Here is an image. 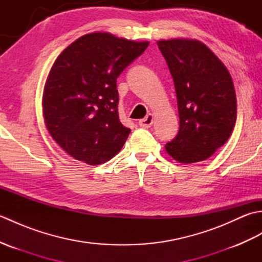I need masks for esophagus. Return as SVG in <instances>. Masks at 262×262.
<instances>
[{"mask_svg": "<svg viewBox=\"0 0 262 262\" xmlns=\"http://www.w3.org/2000/svg\"><path fill=\"white\" fill-rule=\"evenodd\" d=\"M153 124V115L152 114H148L145 118L141 119L140 120V126L143 128H148L151 127Z\"/></svg>", "mask_w": 262, "mask_h": 262, "instance_id": "34e87169", "label": "esophagus"}]
</instances>
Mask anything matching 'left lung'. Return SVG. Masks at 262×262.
<instances>
[{
    "instance_id": "obj_1",
    "label": "left lung",
    "mask_w": 262,
    "mask_h": 262,
    "mask_svg": "<svg viewBox=\"0 0 262 262\" xmlns=\"http://www.w3.org/2000/svg\"><path fill=\"white\" fill-rule=\"evenodd\" d=\"M173 77L180 127L165 145L181 163L207 160L229 140L236 120V96L225 65L198 40L158 41Z\"/></svg>"
}]
</instances>
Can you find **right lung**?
<instances>
[{
	"label": "right lung",
	"instance_id": "1",
	"mask_svg": "<svg viewBox=\"0 0 262 262\" xmlns=\"http://www.w3.org/2000/svg\"><path fill=\"white\" fill-rule=\"evenodd\" d=\"M147 46L93 32L55 60L43 90V118L55 142L75 160L101 164L124 146L130 129L119 120L117 77Z\"/></svg>",
	"mask_w": 262,
	"mask_h": 262
}]
</instances>
